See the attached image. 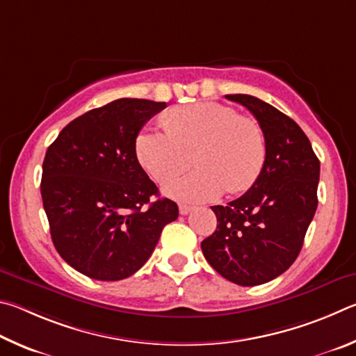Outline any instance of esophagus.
Instances as JSON below:
<instances>
[{
	"label": "esophagus",
	"mask_w": 356,
	"mask_h": 356,
	"mask_svg": "<svg viewBox=\"0 0 356 356\" xmlns=\"http://www.w3.org/2000/svg\"><path fill=\"white\" fill-rule=\"evenodd\" d=\"M179 214H181V216H186V214H189L191 213V211L192 209H194V208H192L191 207V204H184V203H181V204H179Z\"/></svg>",
	"instance_id": "esophagus-1"
}]
</instances>
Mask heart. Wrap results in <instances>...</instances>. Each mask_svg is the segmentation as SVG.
Wrapping results in <instances>:
<instances>
[{
  "label": "heart",
  "instance_id": "heart-1",
  "mask_svg": "<svg viewBox=\"0 0 356 356\" xmlns=\"http://www.w3.org/2000/svg\"><path fill=\"white\" fill-rule=\"evenodd\" d=\"M164 131H145L136 137L139 164L156 183L170 184L197 167L165 192L179 200H213L252 188L266 162V136L252 117L238 115L229 106L204 102L173 108L162 117Z\"/></svg>",
  "mask_w": 356,
  "mask_h": 356
}]
</instances>
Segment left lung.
<instances>
[{
    "label": "left lung",
    "mask_w": 356,
    "mask_h": 356,
    "mask_svg": "<svg viewBox=\"0 0 356 356\" xmlns=\"http://www.w3.org/2000/svg\"><path fill=\"white\" fill-rule=\"evenodd\" d=\"M252 112L266 136V162L250 189L211 207L217 228L202 242L208 263L239 286L282 275L297 259L317 208L321 162L302 128L257 97L225 95Z\"/></svg>",
    "instance_id": "1"
}]
</instances>
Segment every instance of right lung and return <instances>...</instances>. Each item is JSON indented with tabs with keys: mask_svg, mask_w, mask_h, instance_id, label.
I'll list each match as a JSON object with an SVG mask.
<instances>
[{
	"mask_svg": "<svg viewBox=\"0 0 356 356\" xmlns=\"http://www.w3.org/2000/svg\"><path fill=\"white\" fill-rule=\"evenodd\" d=\"M165 103L120 98L79 115L48 147L40 192L56 250L83 275L117 282L147 263L177 203L136 156V137Z\"/></svg>",
	"mask_w": 356,
	"mask_h": 356,
	"instance_id": "obj_1",
	"label": "right lung"
}]
</instances>
